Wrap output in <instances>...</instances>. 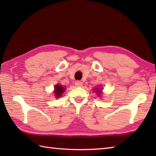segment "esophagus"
I'll return each instance as SVG.
<instances>
[{
  "label": "esophagus",
  "instance_id": "esophagus-1",
  "mask_svg": "<svg viewBox=\"0 0 156 156\" xmlns=\"http://www.w3.org/2000/svg\"><path fill=\"white\" fill-rule=\"evenodd\" d=\"M75 85L76 86V87H82V82L81 81H79V80H77L75 82Z\"/></svg>",
  "mask_w": 156,
  "mask_h": 156
}]
</instances>
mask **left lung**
I'll list each match as a JSON object with an SVG mask.
<instances>
[{
  "mask_svg": "<svg viewBox=\"0 0 156 156\" xmlns=\"http://www.w3.org/2000/svg\"><path fill=\"white\" fill-rule=\"evenodd\" d=\"M96 92H97V94L98 95H100V94H101V90H98V89H97V90H96Z\"/></svg>",
  "mask_w": 156,
  "mask_h": 156,
  "instance_id": "8db88e82",
  "label": "left lung"
}]
</instances>
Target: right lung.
Segmentation results:
<instances>
[{"label": "right lung", "instance_id": "right-lung-1", "mask_svg": "<svg viewBox=\"0 0 156 156\" xmlns=\"http://www.w3.org/2000/svg\"><path fill=\"white\" fill-rule=\"evenodd\" d=\"M65 88L64 87H63L62 85L58 84L55 87V92L54 94L55 95L56 97H60V96L63 94V92H64Z\"/></svg>", "mask_w": 156, "mask_h": 156}]
</instances>
